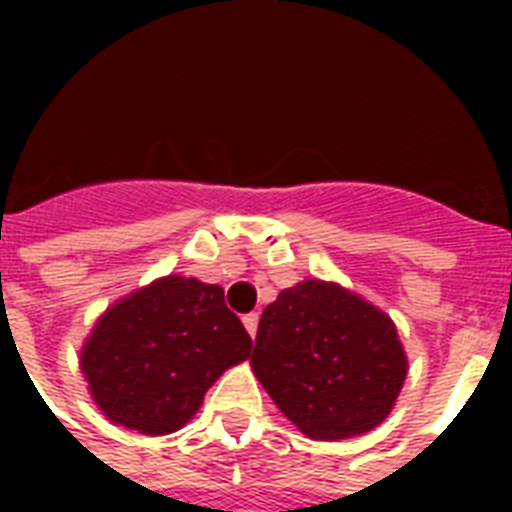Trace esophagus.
I'll list each match as a JSON object with an SVG mask.
<instances>
[{"label":"esophagus","mask_w":512,"mask_h":512,"mask_svg":"<svg viewBox=\"0 0 512 512\" xmlns=\"http://www.w3.org/2000/svg\"><path fill=\"white\" fill-rule=\"evenodd\" d=\"M244 329H247L249 332V337H255L257 335V321H260V316H257V313H247V316H244Z\"/></svg>","instance_id":"obj_1"}]
</instances>
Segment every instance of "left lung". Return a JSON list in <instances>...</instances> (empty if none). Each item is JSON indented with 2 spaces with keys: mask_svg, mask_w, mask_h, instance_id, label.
<instances>
[{
  "mask_svg": "<svg viewBox=\"0 0 512 512\" xmlns=\"http://www.w3.org/2000/svg\"><path fill=\"white\" fill-rule=\"evenodd\" d=\"M249 364L281 414L313 441L377 428L409 372L388 313L321 279L281 289L260 316Z\"/></svg>",
  "mask_w": 512,
  "mask_h": 512,
  "instance_id": "1",
  "label": "left lung"
}]
</instances>
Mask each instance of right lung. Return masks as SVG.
I'll use <instances>...</instances> for the list:
<instances>
[{
    "label": "right lung",
    "instance_id": "obj_1",
    "mask_svg": "<svg viewBox=\"0 0 512 512\" xmlns=\"http://www.w3.org/2000/svg\"><path fill=\"white\" fill-rule=\"evenodd\" d=\"M249 350L252 340L225 308L223 287L170 273L106 308L79 366L106 420L167 436L199 412L204 393L225 369L247 361Z\"/></svg>",
    "mask_w": 512,
    "mask_h": 512
}]
</instances>
